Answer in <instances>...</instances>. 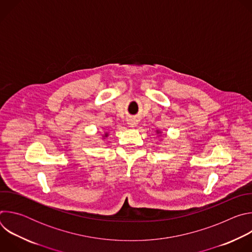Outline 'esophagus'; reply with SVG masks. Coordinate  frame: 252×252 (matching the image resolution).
Listing matches in <instances>:
<instances>
[{
    "instance_id": "34e87169",
    "label": "esophagus",
    "mask_w": 252,
    "mask_h": 252,
    "mask_svg": "<svg viewBox=\"0 0 252 252\" xmlns=\"http://www.w3.org/2000/svg\"><path fill=\"white\" fill-rule=\"evenodd\" d=\"M127 125H128L130 127H134V126H137V121L134 120V119H130V120H128Z\"/></svg>"
}]
</instances>
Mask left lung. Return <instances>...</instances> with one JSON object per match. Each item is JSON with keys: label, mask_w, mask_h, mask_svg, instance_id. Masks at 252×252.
Wrapping results in <instances>:
<instances>
[{"label": "left lung", "mask_w": 252, "mask_h": 252, "mask_svg": "<svg viewBox=\"0 0 252 252\" xmlns=\"http://www.w3.org/2000/svg\"><path fill=\"white\" fill-rule=\"evenodd\" d=\"M157 133H160V131H158H158H157Z\"/></svg>", "instance_id": "1"}]
</instances>
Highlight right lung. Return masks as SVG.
<instances>
[{
    "mask_svg": "<svg viewBox=\"0 0 252 252\" xmlns=\"http://www.w3.org/2000/svg\"><path fill=\"white\" fill-rule=\"evenodd\" d=\"M107 135H109V133H107V132H105V133H104V134H103L102 136H103V137H107Z\"/></svg>",
    "mask_w": 252,
    "mask_h": 252,
    "instance_id": "right-lung-1",
    "label": "right lung"
}]
</instances>
